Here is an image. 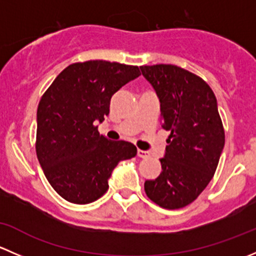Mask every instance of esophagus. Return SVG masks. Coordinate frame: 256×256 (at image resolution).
I'll return each mask as SVG.
<instances>
[{"mask_svg":"<svg viewBox=\"0 0 256 256\" xmlns=\"http://www.w3.org/2000/svg\"><path fill=\"white\" fill-rule=\"evenodd\" d=\"M138 156L141 157V158H147L150 156V152L144 151V150H138Z\"/></svg>","mask_w":256,"mask_h":256,"instance_id":"34e87169","label":"esophagus"}]
</instances>
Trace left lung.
Here are the masks:
<instances>
[{
	"instance_id": "1",
	"label": "left lung",
	"mask_w": 256,
	"mask_h": 256,
	"mask_svg": "<svg viewBox=\"0 0 256 256\" xmlns=\"http://www.w3.org/2000/svg\"><path fill=\"white\" fill-rule=\"evenodd\" d=\"M161 102L170 131L162 172L144 182L147 197L164 209L192 203L213 178L226 135L213 90L202 78L172 64L140 66Z\"/></svg>"
}]
</instances>
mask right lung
<instances>
[{
    "mask_svg": "<svg viewBox=\"0 0 256 256\" xmlns=\"http://www.w3.org/2000/svg\"><path fill=\"white\" fill-rule=\"evenodd\" d=\"M136 66L88 60L66 66L37 110L36 152L48 182L74 204L99 200L116 164L135 157L128 141H109L95 124L109 115L112 96L140 76Z\"/></svg>",
    "mask_w": 256,
    "mask_h": 256,
    "instance_id": "1",
    "label": "right lung"
}]
</instances>
